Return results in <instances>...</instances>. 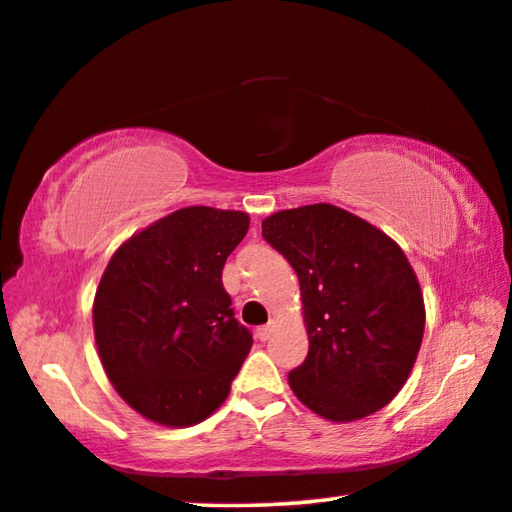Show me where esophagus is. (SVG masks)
Instances as JSON below:
<instances>
[{
	"label": "esophagus",
	"instance_id": "esophagus-1",
	"mask_svg": "<svg viewBox=\"0 0 512 512\" xmlns=\"http://www.w3.org/2000/svg\"><path fill=\"white\" fill-rule=\"evenodd\" d=\"M273 330H275V323H266V326H262V328L257 330V337L262 339V342H266V339H271Z\"/></svg>",
	"mask_w": 512,
	"mask_h": 512
}]
</instances>
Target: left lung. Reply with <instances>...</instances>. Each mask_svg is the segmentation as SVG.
Wrapping results in <instances>:
<instances>
[{
  "label": "left lung",
  "mask_w": 512,
  "mask_h": 512,
  "mask_svg": "<svg viewBox=\"0 0 512 512\" xmlns=\"http://www.w3.org/2000/svg\"><path fill=\"white\" fill-rule=\"evenodd\" d=\"M262 237L296 271L310 351L289 371L307 408L330 421L378 412L401 392L424 337V296L396 241L335 205L285 209Z\"/></svg>",
  "instance_id": "8db88e82"
}]
</instances>
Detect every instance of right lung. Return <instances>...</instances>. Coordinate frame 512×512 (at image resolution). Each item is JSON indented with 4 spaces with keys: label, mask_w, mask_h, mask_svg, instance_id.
<instances>
[{
    "label": "right lung",
    "mask_w": 512,
    "mask_h": 512,
    "mask_svg": "<svg viewBox=\"0 0 512 512\" xmlns=\"http://www.w3.org/2000/svg\"><path fill=\"white\" fill-rule=\"evenodd\" d=\"M248 214L184 207L116 253L93 303L95 344L116 392L145 419L193 426L221 405L253 346L223 289Z\"/></svg>",
    "instance_id": "right-lung-1"
}]
</instances>
